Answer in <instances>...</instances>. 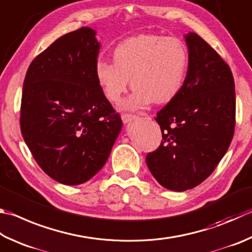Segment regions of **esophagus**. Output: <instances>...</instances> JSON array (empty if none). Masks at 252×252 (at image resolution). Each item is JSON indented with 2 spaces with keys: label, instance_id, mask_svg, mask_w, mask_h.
Returning <instances> with one entry per match:
<instances>
[{
  "label": "esophagus",
  "instance_id": "esophagus-1",
  "mask_svg": "<svg viewBox=\"0 0 252 252\" xmlns=\"http://www.w3.org/2000/svg\"><path fill=\"white\" fill-rule=\"evenodd\" d=\"M122 121L125 123H129L131 121H133L136 119V116H134V114H130V113H123L122 114Z\"/></svg>",
  "mask_w": 252,
  "mask_h": 252
}]
</instances>
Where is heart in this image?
<instances>
[{"label":"heart","mask_w":252,"mask_h":252,"mask_svg":"<svg viewBox=\"0 0 252 252\" xmlns=\"http://www.w3.org/2000/svg\"><path fill=\"white\" fill-rule=\"evenodd\" d=\"M112 61L99 59L94 75L109 101L118 103L129 87L134 89L123 108L138 110L170 102L181 93L189 70V53L175 37L139 35L113 49Z\"/></svg>","instance_id":"1"}]
</instances>
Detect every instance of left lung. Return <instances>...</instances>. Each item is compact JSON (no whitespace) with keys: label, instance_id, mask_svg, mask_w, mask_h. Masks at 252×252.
<instances>
[{"label":"left lung","instance_id":"8db88e82","mask_svg":"<svg viewBox=\"0 0 252 252\" xmlns=\"http://www.w3.org/2000/svg\"><path fill=\"white\" fill-rule=\"evenodd\" d=\"M185 39V84L155 117L162 142L145 158L155 180L175 191L194 189L214 172L229 148L236 125L235 81L229 66L197 34H187Z\"/></svg>","mask_w":252,"mask_h":252}]
</instances>
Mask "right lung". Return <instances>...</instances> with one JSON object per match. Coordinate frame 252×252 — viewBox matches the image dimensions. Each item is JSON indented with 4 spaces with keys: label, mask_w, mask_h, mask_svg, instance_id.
Segmentation results:
<instances>
[{
    "label": "right lung",
    "mask_w": 252,
    "mask_h": 252,
    "mask_svg": "<svg viewBox=\"0 0 252 252\" xmlns=\"http://www.w3.org/2000/svg\"><path fill=\"white\" fill-rule=\"evenodd\" d=\"M94 35L81 27L55 40L31 63L23 84V138L39 167L65 185L101 170L122 127L95 79Z\"/></svg>",
    "instance_id": "1"
}]
</instances>
